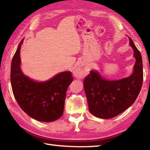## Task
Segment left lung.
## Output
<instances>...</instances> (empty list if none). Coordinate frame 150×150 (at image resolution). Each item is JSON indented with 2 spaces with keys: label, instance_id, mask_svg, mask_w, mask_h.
I'll return each mask as SVG.
<instances>
[{
  "label": "left lung",
  "instance_id": "8db88e82",
  "mask_svg": "<svg viewBox=\"0 0 150 150\" xmlns=\"http://www.w3.org/2000/svg\"><path fill=\"white\" fill-rule=\"evenodd\" d=\"M136 62L132 74L118 80H108L97 70L90 71L83 86L88 110L96 117L108 119L115 117L135 102L143 83V64L140 52L130 37Z\"/></svg>",
  "mask_w": 150,
  "mask_h": 150
}]
</instances>
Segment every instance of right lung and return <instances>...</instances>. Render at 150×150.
<instances>
[{
	"mask_svg": "<svg viewBox=\"0 0 150 150\" xmlns=\"http://www.w3.org/2000/svg\"><path fill=\"white\" fill-rule=\"evenodd\" d=\"M23 41L18 46L11 63V83L14 97L31 118L44 122L56 120L63 113L66 92L73 80L71 73L60 72L45 81H35L24 74L20 59Z\"/></svg>",
	"mask_w": 150,
	"mask_h": 150,
	"instance_id": "add662e5",
	"label": "right lung"
}]
</instances>
